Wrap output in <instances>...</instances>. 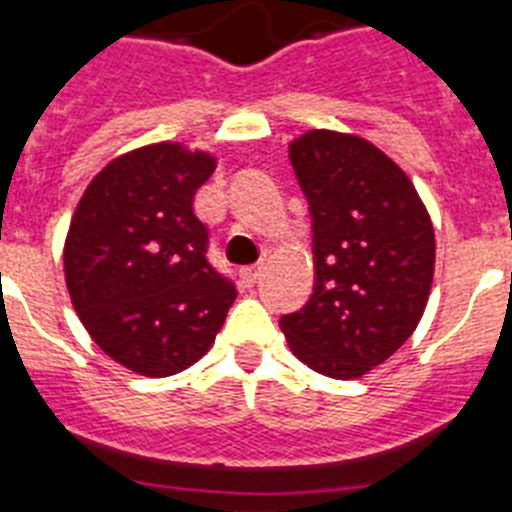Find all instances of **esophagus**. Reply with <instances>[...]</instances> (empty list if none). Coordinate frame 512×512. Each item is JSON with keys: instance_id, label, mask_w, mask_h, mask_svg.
Returning a JSON list of instances; mask_svg holds the SVG:
<instances>
[{"instance_id": "1", "label": "esophagus", "mask_w": 512, "mask_h": 512, "mask_svg": "<svg viewBox=\"0 0 512 512\" xmlns=\"http://www.w3.org/2000/svg\"><path fill=\"white\" fill-rule=\"evenodd\" d=\"M261 274H264V264H253V266H246V269H241V279L243 284H248V287H253V284L259 282Z\"/></svg>"}]
</instances>
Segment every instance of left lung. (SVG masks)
Wrapping results in <instances>:
<instances>
[{"label": "left lung", "mask_w": 512, "mask_h": 512, "mask_svg": "<svg viewBox=\"0 0 512 512\" xmlns=\"http://www.w3.org/2000/svg\"><path fill=\"white\" fill-rule=\"evenodd\" d=\"M289 161L310 202L315 287L279 328L312 372L364 377L423 318L436 266L431 215L410 176L359 135L307 130L289 143Z\"/></svg>", "instance_id": "1"}]
</instances>
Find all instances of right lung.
I'll list each match as a JSON object with an SVG mask.
<instances>
[{
  "mask_svg": "<svg viewBox=\"0 0 512 512\" xmlns=\"http://www.w3.org/2000/svg\"><path fill=\"white\" fill-rule=\"evenodd\" d=\"M215 166L212 153L171 140L135 148L94 176L71 217V305L104 354L143 377L200 361L235 300L207 261V228L192 207Z\"/></svg>",
  "mask_w": 512,
  "mask_h": 512,
  "instance_id": "1",
  "label": "right lung"
}]
</instances>
